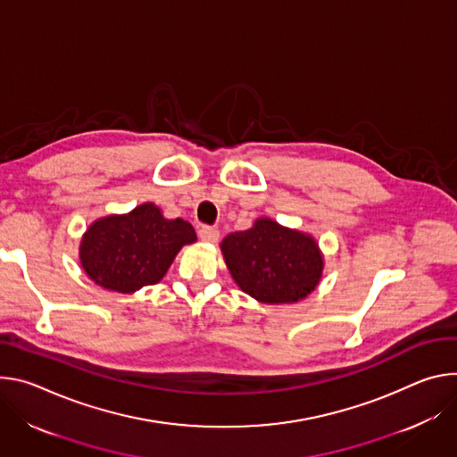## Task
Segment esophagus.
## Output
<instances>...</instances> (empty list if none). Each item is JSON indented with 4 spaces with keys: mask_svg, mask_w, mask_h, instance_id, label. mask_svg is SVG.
<instances>
[{
    "mask_svg": "<svg viewBox=\"0 0 457 457\" xmlns=\"http://www.w3.org/2000/svg\"><path fill=\"white\" fill-rule=\"evenodd\" d=\"M199 239L205 243H216L220 239V230L214 227H201L199 228Z\"/></svg>",
    "mask_w": 457,
    "mask_h": 457,
    "instance_id": "esophagus-1",
    "label": "esophagus"
}]
</instances>
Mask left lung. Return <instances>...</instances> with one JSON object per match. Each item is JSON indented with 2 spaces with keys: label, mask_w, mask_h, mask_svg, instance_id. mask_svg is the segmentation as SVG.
<instances>
[{
  "label": "left lung",
  "mask_w": 457,
  "mask_h": 457,
  "mask_svg": "<svg viewBox=\"0 0 457 457\" xmlns=\"http://www.w3.org/2000/svg\"><path fill=\"white\" fill-rule=\"evenodd\" d=\"M236 285L267 305H288L311 295L323 278L325 258L314 236L258 218L250 228L220 243Z\"/></svg>",
  "instance_id": "1"
}]
</instances>
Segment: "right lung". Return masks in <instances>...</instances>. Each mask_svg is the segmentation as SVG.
<instances>
[{
    "label": "right lung",
    "instance_id": "add662e5",
    "mask_svg": "<svg viewBox=\"0 0 457 457\" xmlns=\"http://www.w3.org/2000/svg\"><path fill=\"white\" fill-rule=\"evenodd\" d=\"M195 239L188 221L167 220L148 201L127 214L92 221L79 241V263L96 285L132 294L160 283L178 252Z\"/></svg>",
    "mask_w": 457,
    "mask_h": 457
}]
</instances>
